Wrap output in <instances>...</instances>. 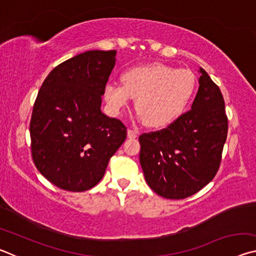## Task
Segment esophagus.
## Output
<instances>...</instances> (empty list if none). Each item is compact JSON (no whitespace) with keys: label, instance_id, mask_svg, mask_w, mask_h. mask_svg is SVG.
Instances as JSON below:
<instances>
[{"label":"esophagus","instance_id":"obj_1","mask_svg":"<svg viewBox=\"0 0 256 256\" xmlns=\"http://www.w3.org/2000/svg\"><path fill=\"white\" fill-rule=\"evenodd\" d=\"M138 136V132L133 131V130H128V138H136Z\"/></svg>","mask_w":256,"mask_h":256}]
</instances>
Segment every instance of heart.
<instances>
[{"label":"heart","instance_id":"1","mask_svg":"<svg viewBox=\"0 0 256 256\" xmlns=\"http://www.w3.org/2000/svg\"><path fill=\"white\" fill-rule=\"evenodd\" d=\"M122 80L123 84L108 80L104 86L108 110L120 116L136 98L138 120L152 128H166L178 120L196 89L192 72L159 63L128 68Z\"/></svg>","mask_w":256,"mask_h":256}]
</instances>
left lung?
<instances>
[{
  "instance_id": "1",
  "label": "left lung",
  "mask_w": 256,
  "mask_h": 256,
  "mask_svg": "<svg viewBox=\"0 0 256 256\" xmlns=\"http://www.w3.org/2000/svg\"><path fill=\"white\" fill-rule=\"evenodd\" d=\"M198 90L190 110L162 131L144 133L140 164L158 196L185 198L210 183L218 172L228 120L224 97L209 74L198 68Z\"/></svg>"
}]
</instances>
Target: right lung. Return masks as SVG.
<instances>
[{"label": "right lung", "instance_id": "1", "mask_svg": "<svg viewBox=\"0 0 256 256\" xmlns=\"http://www.w3.org/2000/svg\"><path fill=\"white\" fill-rule=\"evenodd\" d=\"M116 53L88 50L60 63L37 94L30 120L32 160L60 188L82 192L97 185L126 138L123 123L100 110Z\"/></svg>", "mask_w": 256, "mask_h": 256}]
</instances>
